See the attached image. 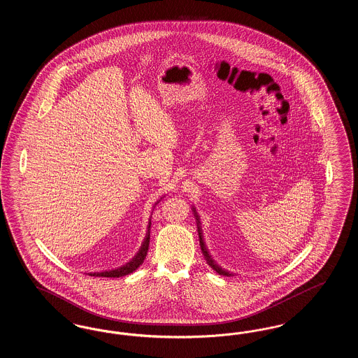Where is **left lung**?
I'll return each instance as SVG.
<instances>
[{"instance_id":"obj_1","label":"left lung","mask_w":358,"mask_h":358,"mask_svg":"<svg viewBox=\"0 0 358 358\" xmlns=\"http://www.w3.org/2000/svg\"><path fill=\"white\" fill-rule=\"evenodd\" d=\"M192 212H193V215H194V217H196V222H197V231H199V238H200V247H201V251H203V255H204L206 263L209 264V267H210V268H213V270H215L216 273H219V275H222V276H231L232 273H229V271H227V270H224L222 267H220V266L215 262V259L212 257V255L209 254V251H208V248H206V245H205L204 238H203L201 228H200V225H201V222H200V216H199V213H197V210H196V208H194V206H192Z\"/></svg>"}]
</instances>
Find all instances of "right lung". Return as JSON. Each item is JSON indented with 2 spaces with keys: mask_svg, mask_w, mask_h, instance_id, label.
Instances as JSON below:
<instances>
[{
  "mask_svg": "<svg viewBox=\"0 0 358 358\" xmlns=\"http://www.w3.org/2000/svg\"><path fill=\"white\" fill-rule=\"evenodd\" d=\"M158 204V201L153 205V209L155 208V205ZM153 213V212H152ZM150 227H152V216L149 219V225H148V232H146V236L143 238V243L139 248V251L136 252V256L126 264H123L120 268H115V270H111V271H104V273H90L91 276H104V278H120V276H124V275H129V273L136 271V268L143 263L145 257L148 255V250H149V243H150Z\"/></svg>",
  "mask_w": 358,
  "mask_h": 358,
  "instance_id": "1",
  "label": "right lung"
}]
</instances>
